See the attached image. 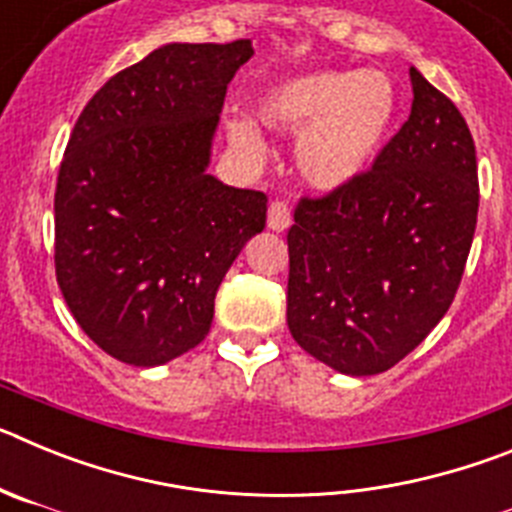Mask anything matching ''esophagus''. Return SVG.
<instances>
[{
	"mask_svg": "<svg viewBox=\"0 0 512 512\" xmlns=\"http://www.w3.org/2000/svg\"><path fill=\"white\" fill-rule=\"evenodd\" d=\"M266 225H269L271 230H277V233L287 230L289 225H292V207H289L284 200L271 202L269 217H266Z\"/></svg>",
	"mask_w": 512,
	"mask_h": 512,
	"instance_id": "34e87169",
	"label": "esophagus"
}]
</instances>
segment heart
<instances>
[{"instance_id":"obj_1","label":"heart","mask_w":512,"mask_h":512,"mask_svg":"<svg viewBox=\"0 0 512 512\" xmlns=\"http://www.w3.org/2000/svg\"><path fill=\"white\" fill-rule=\"evenodd\" d=\"M395 115L397 89L382 71H307L274 81L256 99V120L264 128L300 133L297 169L318 189H341L364 174L382 151ZM228 133L241 151H264L251 120H233Z\"/></svg>"}]
</instances>
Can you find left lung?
Returning <instances> with one entry per match:
<instances>
[{
	"mask_svg": "<svg viewBox=\"0 0 512 512\" xmlns=\"http://www.w3.org/2000/svg\"><path fill=\"white\" fill-rule=\"evenodd\" d=\"M413 110L372 169L302 197L287 233L289 333L351 377L387 372L454 302L479 210L467 120L415 69Z\"/></svg>",
	"mask_w": 512,
	"mask_h": 512,
	"instance_id": "8db88e82",
	"label": "left lung"
}]
</instances>
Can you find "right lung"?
Here are the masks:
<instances>
[{"label": "right lung", "instance_id": "right-lung-1", "mask_svg": "<svg viewBox=\"0 0 512 512\" xmlns=\"http://www.w3.org/2000/svg\"><path fill=\"white\" fill-rule=\"evenodd\" d=\"M251 40L169 43L104 81L56 182V279L112 359L158 366L205 341L225 271L266 225V194L207 174Z\"/></svg>", "mask_w": 512, "mask_h": 512}]
</instances>
